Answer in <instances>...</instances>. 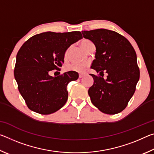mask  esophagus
<instances>
[{"label":"esophagus","instance_id":"34e87169","mask_svg":"<svg viewBox=\"0 0 154 154\" xmlns=\"http://www.w3.org/2000/svg\"><path fill=\"white\" fill-rule=\"evenodd\" d=\"M84 76H85V74H84V73H79V78H83Z\"/></svg>","mask_w":154,"mask_h":154}]
</instances>
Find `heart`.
<instances>
[{
    "mask_svg": "<svg viewBox=\"0 0 154 154\" xmlns=\"http://www.w3.org/2000/svg\"><path fill=\"white\" fill-rule=\"evenodd\" d=\"M92 45H94V43L90 40L83 39L81 41V46H82V48L84 49L85 51L88 48H89L90 46ZM87 66H88L87 64H78V63L71 64L66 66V67H65V70L67 71H73L78 72H84L85 68H86Z\"/></svg>",
    "mask_w": 154,
    "mask_h": 154,
    "instance_id": "heart-1",
    "label": "heart"
}]
</instances>
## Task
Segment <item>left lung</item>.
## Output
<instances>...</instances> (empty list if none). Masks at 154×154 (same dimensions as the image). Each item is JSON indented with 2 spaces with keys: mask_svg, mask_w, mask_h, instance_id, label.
Wrapping results in <instances>:
<instances>
[{
  "mask_svg": "<svg viewBox=\"0 0 154 154\" xmlns=\"http://www.w3.org/2000/svg\"><path fill=\"white\" fill-rule=\"evenodd\" d=\"M96 47L91 68L107 73L106 79L91 74L94 83L88 90L91 101L103 113L113 115L126 107L136 90L140 72L133 47L119 33L106 29L82 31Z\"/></svg>",
  "mask_w": 154,
  "mask_h": 154,
  "instance_id": "8db88e82",
  "label": "left lung"
}]
</instances>
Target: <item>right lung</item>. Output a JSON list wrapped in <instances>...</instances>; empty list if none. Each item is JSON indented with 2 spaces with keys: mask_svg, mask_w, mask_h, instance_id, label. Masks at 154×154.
Segmentation results:
<instances>
[{
  "mask_svg": "<svg viewBox=\"0 0 154 154\" xmlns=\"http://www.w3.org/2000/svg\"><path fill=\"white\" fill-rule=\"evenodd\" d=\"M82 38L79 31L46 32L26 41L18 51L14 77L21 95L30 110L48 115L59 110L66 103V86L77 80L79 74L68 71L58 77L49 72L60 71L65 52L72 44Z\"/></svg>",
  "mask_w": 154,
  "mask_h": 154,
  "instance_id": "obj_1",
  "label": "right lung"
}]
</instances>
